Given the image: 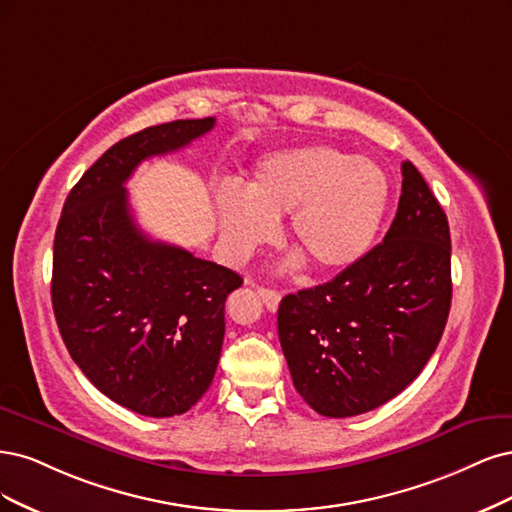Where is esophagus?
<instances>
[{
    "label": "esophagus",
    "instance_id": "esophagus-1",
    "mask_svg": "<svg viewBox=\"0 0 512 512\" xmlns=\"http://www.w3.org/2000/svg\"><path fill=\"white\" fill-rule=\"evenodd\" d=\"M257 293L261 295V300H263V304H266L268 310L274 312L278 308V304H280V293L278 291L268 289V287H257Z\"/></svg>",
    "mask_w": 512,
    "mask_h": 512
}]
</instances>
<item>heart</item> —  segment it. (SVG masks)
<instances>
[{
    "label": "heart",
    "instance_id": "heart-1",
    "mask_svg": "<svg viewBox=\"0 0 512 512\" xmlns=\"http://www.w3.org/2000/svg\"><path fill=\"white\" fill-rule=\"evenodd\" d=\"M389 202V180L368 157L332 146H300L263 157L246 187L217 191L221 234L236 253L276 234L291 214L289 236L321 274L353 268L372 249Z\"/></svg>",
    "mask_w": 512,
    "mask_h": 512
}]
</instances>
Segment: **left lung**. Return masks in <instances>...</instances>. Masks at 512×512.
<instances>
[{
	"mask_svg": "<svg viewBox=\"0 0 512 512\" xmlns=\"http://www.w3.org/2000/svg\"><path fill=\"white\" fill-rule=\"evenodd\" d=\"M381 244L353 268L278 306V340L293 385L323 417L383 406L421 374L451 310V234L410 161Z\"/></svg>",
	"mask_w": 512,
	"mask_h": 512,
	"instance_id": "obj_1",
	"label": "left lung"
}]
</instances>
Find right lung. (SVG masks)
I'll list each match as a JSON object with an SVG mask.
<instances>
[{
	"label": "right lung",
	"instance_id": "right-lung-1",
	"mask_svg": "<svg viewBox=\"0 0 512 512\" xmlns=\"http://www.w3.org/2000/svg\"><path fill=\"white\" fill-rule=\"evenodd\" d=\"M214 117L146 127L97 159L63 204L53 310L76 366L112 402L144 417L183 415L208 391L225 336V300L242 276L151 240L125 183L148 157L178 151Z\"/></svg>",
	"mask_w": 512,
	"mask_h": 512
}]
</instances>
